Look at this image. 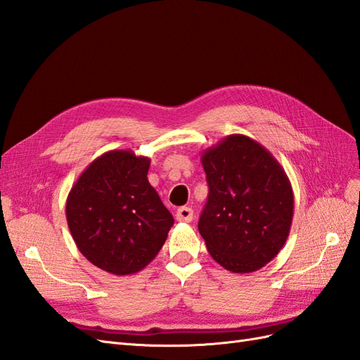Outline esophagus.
Returning a JSON list of instances; mask_svg holds the SVG:
<instances>
[{
  "label": "esophagus",
  "mask_w": 360,
  "mask_h": 360,
  "mask_svg": "<svg viewBox=\"0 0 360 360\" xmlns=\"http://www.w3.org/2000/svg\"><path fill=\"white\" fill-rule=\"evenodd\" d=\"M176 219L179 222H191L193 219V210L191 207H180L176 213Z\"/></svg>",
  "instance_id": "obj_1"
}]
</instances>
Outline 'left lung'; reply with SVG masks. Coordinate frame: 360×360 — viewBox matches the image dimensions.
Returning a JSON list of instances; mask_svg holds the SVG:
<instances>
[{
    "mask_svg": "<svg viewBox=\"0 0 360 360\" xmlns=\"http://www.w3.org/2000/svg\"><path fill=\"white\" fill-rule=\"evenodd\" d=\"M209 198L198 230L212 258L233 274H250L285 245L294 195L279 162L255 139L230 135L201 153Z\"/></svg>",
    "mask_w": 360,
    "mask_h": 360,
    "instance_id": "obj_1",
    "label": "left lung"
}]
</instances>
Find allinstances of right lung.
I'll return each instance as SVG.
<instances>
[{"instance_id": "obj_1", "label": "right lung", "mask_w": 360, "mask_h": 360, "mask_svg": "<svg viewBox=\"0 0 360 360\" xmlns=\"http://www.w3.org/2000/svg\"><path fill=\"white\" fill-rule=\"evenodd\" d=\"M150 158L111 150L72 186L66 217L79 252L108 274L134 275L155 259L174 217L147 179Z\"/></svg>"}]
</instances>
